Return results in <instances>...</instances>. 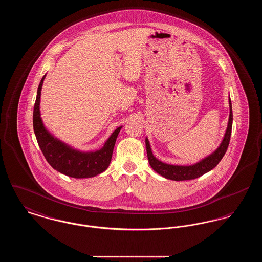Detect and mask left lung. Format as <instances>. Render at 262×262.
<instances>
[{
	"label": "left lung",
	"mask_w": 262,
	"mask_h": 262,
	"mask_svg": "<svg viewBox=\"0 0 262 262\" xmlns=\"http://www.w3.org/2000/svg\"><path fill=\"white\" fill-rule=\"evenodd\" d=\"M230 103V117H229V123L228 127L225 134L224 139L220 146L217 150L212 153L210 156L206 157L205 159L201 160L200 162L196 163L191 166H174L169 165L166 163L161 162L158 159H156L150 148L149 141L146 138L145 144H146V151H147V157L151 168L159 174H161L164 178L173 180V181H187V180H193L200 176H202L207 172H209L213 168H215L218 163L221 161L223 156L228 149L231 133H232V125H233V112H232V103L231 100H229Z\"/></svg>",
	"instance_id": "8db88e82"
}]
</instances>
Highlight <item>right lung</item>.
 Segmentation results:
<instances>
[{
  "mask_svg": "<svg viewBox=\"0 0 262 262\" xmlns=\"http://www.w3.org/2000/svg\"><path fill=\"white\" fill-rule=\"evenodd\" d=\"M45 76L46 75L42 77L38 86L33 110V128L39 147L47 162L58 172L76 179L91 178L104 172L111 162L115 142L122 126L113 133L103 148L95 152H79L54 138L46 130L40 118V96Z\"/></svg>",
  "mask_w": 262,
  "mask_h": 262,
  "instance_id": "1",
  "label": "right lung"
}]
</instances>
